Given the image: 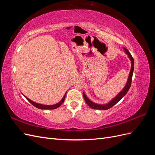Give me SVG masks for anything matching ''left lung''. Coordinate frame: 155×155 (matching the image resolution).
I'll use <instances>...</instances> for the list:
<instances>
[{"instance_id":"1","label":"left lung","mask_w":155,"mask_h":155,"mask_svg":"<svg viewBox=\"0 0 155 155\" xmlns=\"http://www.w3.org/2000/svg\"><path fill=\"white\" fill-rule=\"evenodd\" d=\"M125 53L128 55L129 58L130 59V60L131 61V68H130V73H129V76L128 78V80L127 82V84L125 85L124 88L121 91L118 95H117L114 99H112L109 103H108L107 104L105 105H99V104H96L95 103H94L92 101H91L87 97V96L85 95V94L83 92V97L84 100H85V102L87 104V105L91 107L92 109H98V110H107L110 109L112 107H113L114 105H116L117 103H118L121 98H122L124 96H125V94L127 92L129 91V88L130 87L131 85V81H132V78H133V71H134V59L133 58L131 55L130 53L129 52V51L126 49L125 48H124Z\"/></svg>"}]
</instances>
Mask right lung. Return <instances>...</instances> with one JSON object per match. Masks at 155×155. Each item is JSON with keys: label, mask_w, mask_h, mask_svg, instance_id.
I'll return each instance as SVG.
<instances>
[{"label": "right lung", "mask_w": 155, "mask_h": 155, "mask_svg": "<svg viewBox=\"0 0 155 155\" xmlns=\"http://www.w3.org/2000/svg\"><path fill=\"white\" fill-rule=\"evenodd\" d=\"M67 94V93H66ZM66 94H65L64 97H63V99L61 100L59 103H58L57 104H55V105H42V104H37V103H35L34 101H33L31 100H30V99H28L27 97H26L25 96H24L26 99L31 104H32L33 105H34V107L38 108V109H57V108H58L59 107H60L61 105V104H63V103L64 102V99H65V96H66Z\"/></svg>", "instance_id": "1"}]
</instances>
